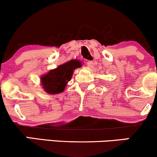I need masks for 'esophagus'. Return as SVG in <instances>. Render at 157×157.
<instances>
[{
	"label": "esophagus",
	"instance_id": "esophagus-1",
	"mask_svg": "<svg viewBox=\"0 0 157 157\" xmlns=\"http://www.w3.org/2000/svg\"><path fill=\"white\" fill-rule=\"evenodd\" d=\"M86 65H87V66H89V68H93L94 67V66L93 61H90V60L87 61V62H86Z\"/></svg>",
	"mask_w": 157,
	"mask_h": 157
}]
</instances>
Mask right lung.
I'll list each match as a JSON object with an SVG mask.
<instances>
[{
    "label": "right lung",
    "mask_w": 157,
    "mask_h": 157,
    "mask_svg": "<svg viewBox=\"0 0 157 157\" xmlns=\"http://www.w3.org/2000/svg\"><path fill=\"white\" fill-rule=\"evenodd\" d=\"M81 66L80 61L71 60L43 75L40 80L44 91L51 94L63 92L68 82L71 80L74 71Z\"/></svg>",
    "instance_id": "right-lung-1"
}]
</instances>
